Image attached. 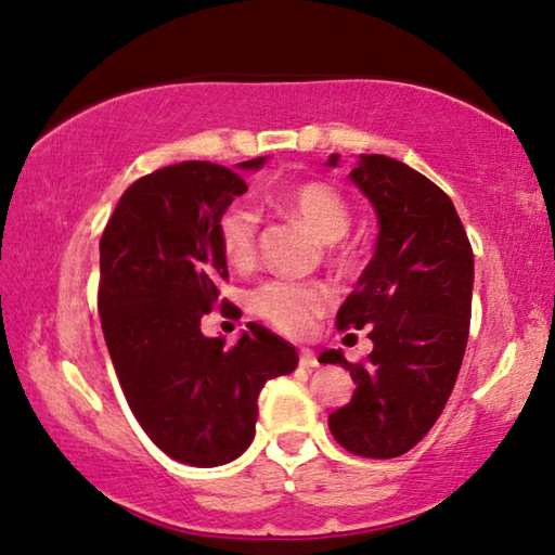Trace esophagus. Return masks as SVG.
<instances>
[{
	"instance_id": "esophagus-1",
	"label": "esophagus",
	"mask_w": 555,
	"mask_h": 555,
	"mask_svg": "<svg viewBox=\"0 0 555 555\" xmlns=\"http://www.w3.org/2000/svg\"><path fill=\"white\" fill-rule=\"evenodd\" d=\"M300 367H306V370H313V367H318V357H315V352L313 350H300Z\"/></svg>"
}]
</instances>
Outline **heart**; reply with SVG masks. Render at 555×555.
I'll return each instance as SVG.
<instances>
[{
	"label": "heart",
	"instance_id": "obj_1",
	"mask_svg": "<svg viewBox=\"0 0 555 555\" xmlns=\"http://www.w3.org/2000/svg\"><path fill=\"white\" fill-rule=\"evenodd\" d=\"M274 203L288 218L306 224L313 232V237L323 244L343 240L350 230V210L331 185H291L274 195ZM257 224L259 215L247 203H232L222 212L218 234L224 257L232 264L244 267L255 259ZM327 300H331V296L323 286L296 284V281H267L264 286H259L251 294V308L276 331L286 335H304L311 331L315 318L325 311Z\"/></svg>",
	"mask_w": 555,
	"mask_h": 555
}]
</instances>
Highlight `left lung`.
Instances as JSON below:
<instances>
[{
	"label": "left lung",
	"instance_id": "8db88e82",
	"mask_svg": "<svg viewBox=\"0 0 555 555\" xmlns=\"http://www.w3.org/2000/svg\"><path fill=\"white\" fill-rule=\"evenodd\" d=\"M333 154L325 166H337ZM377 215L374 255L337 311V327H370L367 362L343 350L318 362L350 370L354 393L327 416L337 443L362 457H397L446 409L463 364L475 259L455 205L436 183L384 154H360L350 171Z\"/></svg>",
	"mask_w": 555,
	"mask_h": 555
}]
</instances>
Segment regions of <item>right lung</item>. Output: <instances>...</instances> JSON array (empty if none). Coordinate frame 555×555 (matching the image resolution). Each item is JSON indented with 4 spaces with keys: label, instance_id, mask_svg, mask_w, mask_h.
<instances>
[{
    "label": "right lung",
    "instance_id": "1",
    "mask_svg": "<svg viewBox=\"0 0 555 555\" xmlns=\"http://www.w3.org/2000/svg\"><path fill=\"white\" fill-rule=\"evenodd\" d=\"M264 164L158 168L121 193L100 240L98 311L121 391L146 436L193 467L240 457L259 391L298 364L296 347L264 325L247 323L232 347L201 333L228 279L218 222L247 193L240 171Z\"/></svg>",
    "mask_w": 555,
    "mask_h": 555
}]
</instances>
